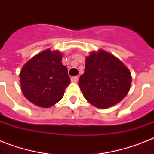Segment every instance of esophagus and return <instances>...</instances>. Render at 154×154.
Here are the masks:
<instances>
[{
  "label": "esophagus",
  "instance_id": "1",
  "mask_svg": "<svg viewBox=\"0 0 154 154\" xmlns=\"http://www.w3.org/2000/svg\"><path fill=\"white\" fill-rule=\"evenodd\" d=\"M78 79H79V77H77V76L76 77H71V82H73V83H77Z\"/></svg>",
  "mask_w": 154,
  "mask_h": 154
}]
</instances>
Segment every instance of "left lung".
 Masks as SVG:
<instances>
[{
	"instance_id": "left-lung-1",
	"label": "left lung",
	"mask_w": 154,
	"mask_h": 154,
	"mask_svg": "<svg viewBox=\"0 0 154 154\" xmlns=\"http://www.w3.org/2000/svg\"><path fill=\"white\" fill-rule=\"evenodd\" d=\"M131 73L124 64L106 52L92 53L85 60L84 74L79 78L83 96L100 109L111 107L126 96Z\"/></svg>"
}]
</instances>
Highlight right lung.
I'll return each instance as SVG.
<instances>
[{
    "mask_svg": "<svg viewBox=\"0 0 154 154\" xmlns=\"http://www.w3.org/2000/svg\"><path fill=\"white\" fill-rule=\"evenodd\" d=\"M61 59V53L47 49L23 66L20 73L21 90L34 105L50 107L63 97L70 78Z\"/></svg>",
    "mask_w": 154,
    "mask_h": 154,
    "instance_id": "obj_1",
    "label": "right lung"
}]
</instances>
